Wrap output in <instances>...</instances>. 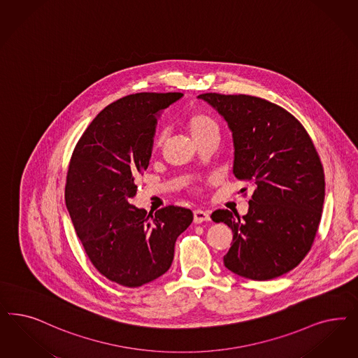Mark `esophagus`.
Segmentation results:
<instances>
[{"label":"esophagus","mask_w":358,"mask_h":358,"mask_svg":"<svg viewBox=\"0 0 358 358\" xmlns=\"http://www.w3.org/2000/svg\"><path fill=\"white\" fill-rule=\"evenodd\" d=\"M210 216H209V212L207 210H201V209H196L194 210V221L196 224H201L204 221H209Z\"/></svg>","instance_id":"1"}]
</instances>
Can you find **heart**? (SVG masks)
Here are the masks:
<instances>
[{"mask_svg":"<svg viewBox=\"0 0 358 358\" xmlns=\"http://www.w3.org/2000/svg\"><path fill=\"white\" fill-rule=\"evenodd\" d=\"M185 125H187L189 134L195 141L206 138L209 136H219V125L210 115H206V113H194V115H189L185 121ZM162 142H163V134L162 133L155 134V137L152 138V143H151L152 151L158 150L162 146Z\"/></svg>","mask_w":358,"mask_h":358,"instance_id":"b5f03b06","label":"heart"}]
</instances>
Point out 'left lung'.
Masks as SVG:
<instances>
[{
  "label": "left lung",
  "instance_id": "1",
  "mask_svg": "<svg viewBox=\"0 0 358 358\" xmlns=\"http://www.w3.org/2000/svg\"><path fill=\"white\" fill-rule=\"evenodd\" d=\"M197 99L227 121L234 148L233 173L254 187L245 216L228 209L210 216L233 231L224 265L253 280L280 277L311 250L322 219L325 180L311 137L294 115L265 99L220 93Z\"/></svg>",
  "mask_w": 358,
  "mask_h": 358
}]
</instances>
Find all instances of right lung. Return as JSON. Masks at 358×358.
I'll list each match as a JSON object with an SVG mask.
<instances>
[{"mask_svg": "<svg viewBox=\"0 0 358 358\" xmlns=\"http://www.w3.org/2000/svg\"><path fill=\"white\" fill-rule=\"evenodd\" d=\"M183 93L129 94L104 108L85 129L69 161L66 206L97 271L125 287L163 275L179 234L194 215L182 207L148 213L130 204L136 178L151 158L159 112Z\"/></svg>", "mask_w": 358, "mask_h": 358, "instance_id": "1", "label": "right lung"}]
</instances>
